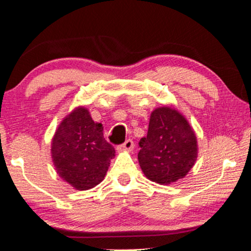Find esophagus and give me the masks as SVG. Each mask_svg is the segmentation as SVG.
I'll use <instances>...</instances> for the list:
<instances>
[{"mask_svg":"<svg viewBox=\"0 0 251 251\" xmlns=\"http://www.w3.org/2000/svg\"><path fill=\"white\" fill-rule=\"evenodd\" d=\"M133 148H134L133 140L127 139L125 143H124V144H121L120 147L118 148V150H120V151H132V150H133Z\"/></svg>","mask_w":251,"mask_h":251,"instance_id":"esophagus-1","label":"esophagus"}]
</instances>
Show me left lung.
<instances>
[{
  "label": "left lung",
  "instance_id": "left-lung-1",
  "mask_svg": "<svg viewBox=\"0 0 251 251\" xmlns=\"http://www.w3.org/2000/svg\"><path fill=\"white\" fill-rule=\"evenodd\" d=\"M139 166L150 181L170 184L188 174L198 158V140L188 120L173 106L153 109L140 139Z\"/></svg>",
  "mask_w": 251,
  "mask_h": 251
}]
</instances>
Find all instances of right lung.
Masks as SVG:
<instances>
[{"label": "right lung", "mask_w": 251, "mask_h": 251, "mask_svg": "<svg viewBox=\"0 0 251 251\" xmlns=\"http://www.w3.org/2000/svg\"><path fill=\"white\" fill-rule=\"evenodd\" d=\"M56 172L77 191L102 182L114 148L103 138L102 124L95 123L83 106L73 109L57 127L51 143Z\"/></svg>", "instance_id": "right-lung-1"}]
</instances>
